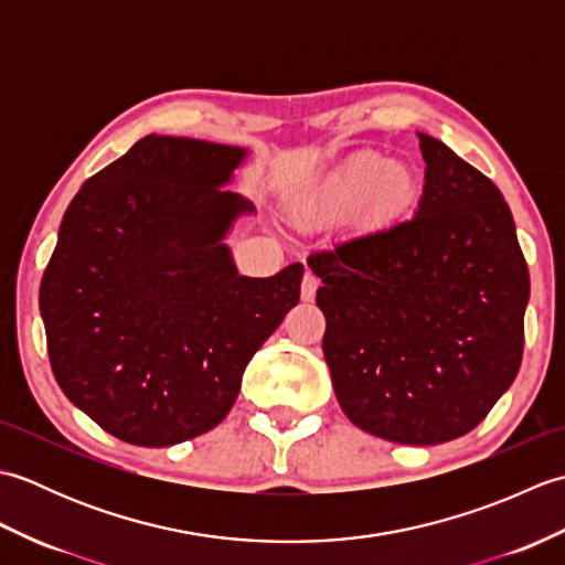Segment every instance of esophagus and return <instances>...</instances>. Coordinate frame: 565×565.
Wrapping results in <instances>:
<instances>
[{"mask_svg":"<svg viewBox=\"0 0 565 565\" xmlns=\"http://www.w3.org/2000/svg\"><path fill=\"white\" fill-rule=\"evenodd\" d=\"M318 286H320V281H318V276L316 274H306L303 276V281H301V298L306 303H310L316 298V291H318Z\"/></svg>","mask_w":565,"mask_h":565,"instance_id":"esophagus-1","label":"esophagus"}]
</instances>
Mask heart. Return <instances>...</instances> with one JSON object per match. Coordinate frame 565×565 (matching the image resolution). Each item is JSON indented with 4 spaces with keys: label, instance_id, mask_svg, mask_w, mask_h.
I'll return each instance as SVG.
<instances>
[{
    "label": "heart",
    "instance_id": "heart-1",
    "mask_svg": "<svg viewBox=\"0 0 565 565\" xmlns=\"http://www.w3.org/2000/svg\"><path fill=\"white\" fill-rule=\"evenodd\" d=\"M415 194V177L379 154H359L322 182L310 203L328 215H352L362 209L393 213Z\"/></svg>",
    "mask_w": 565,
    "mask_h": 565
}]
</instances>
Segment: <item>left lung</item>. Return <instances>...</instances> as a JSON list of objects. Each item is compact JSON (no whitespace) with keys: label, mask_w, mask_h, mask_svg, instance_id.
<instances>
[{"label":"left lung","mask_w":565,"mask_h":565,"mask_svg":"<svg viewBox=\"0 0 565 565\" xmlns=\"http://www.w3.org/2000/svg\"><path fill=\"white\" fill-rule=\"evenodd\" d=\"M425 186L411 221L308 257L322 354L352 423L395 444L471 431L522 364L530 271L500 189L417 130Z\"/></svg>","instance_id":"left-lung-1"}]
</instances>
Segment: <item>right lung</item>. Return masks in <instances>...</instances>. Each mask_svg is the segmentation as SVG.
<instances>
[{
	"label": "right lung",
	"instance_id": "obj_1",
	"mask_svg": "<svg viewBox=\"0 0 565 565\" xmlns=\"http://www.w3.org/2000/svg\"><path fill=\"white\" fill-rule=\"evenodd\" d=\"M247 148L146 136L70 201L41 281L57 386L109 435L172 447L231 413L259 347L301 298L303 264L237 271L227 191Z\"/></svg>",
	"mask_w": 565,
	"mask_h": 565
}]
</instances>
